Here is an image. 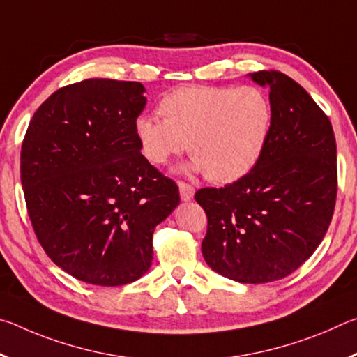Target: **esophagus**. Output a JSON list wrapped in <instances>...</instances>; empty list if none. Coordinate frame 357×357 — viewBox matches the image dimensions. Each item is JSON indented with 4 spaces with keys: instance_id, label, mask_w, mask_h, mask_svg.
<instances>
[{
    "instance_id": "34e87169",
    "label": "esophagus",
    "mask_w": 357,
    "mask_h": 357,
    "mask_svg": "<svg viewBox=\"0 0 357 357\" xmlns=\"http://www.w3.org/2000/svg\"><path fill=\"white\" fill-rule=\"evenodd\" d=\"M178 185H179L181 200H183V202H189V200H192V198H193V193H195V189H193V187H192L190 184L183 183V181H181V183H178Z\"/></svg>"
}]
</instances>
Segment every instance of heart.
<instances>
[{
	"mask_svg": "<svg viewBox=\"0 0 357 357\" xmlns=\"http://www.w3.org/2000/svg\"><path fill=\"white\" fill-rule=\"evenodd\" d=\"M159 113L164 119L143 114L135 121L143 155L160 165L189 148V170L217 184L234 183L255 168L274 119L269 98L255 86H183L162 98Z\"/></svg>",
	"mask_w": 357,
	"mask_h": 357,
	"instance_id": "heart-1",
	"label": "heart"
}]
</instances>
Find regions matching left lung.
<instances>
[{
	"instance_id": "obj_1",
	"label": "left lung",
	"mask_w": 357,
	"mask_h": 357,
	"mask_svg": "<svg viewBox=\"0 0 357 357\" xmlns=\"http://www.w3.org/2000/svg\"><path fill=\"white\" fill-rule=\"evenodd\" d=\"M269 88L273 130L255 168L195 200L208 215L204 261L241 283L280 280L321 243L337 197V146L331 121L310 94L277 70L249 74Z\"/></svg>"
}]
</instances>
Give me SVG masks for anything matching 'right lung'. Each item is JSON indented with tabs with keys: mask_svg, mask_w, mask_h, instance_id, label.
<instances>
[{
	"mask_svg": "<svg viewBox=\"0 0 357 357\" xmlns=\"http://www.w3.org/2000/svg\"><path fill=\"white\" fill-rule=\"evenodd\" d=\"M138 82L88 78L53 93L28 126L20 179L42 249L75 279L135 282L153 263V233L179 189L135 137L146 98Z\"/></svg>",
	"mask_w": 357,
	"mask_h": 357,
	"instance_id": "right-lung-1",
	"label": "right lung"
}]
</instances>
